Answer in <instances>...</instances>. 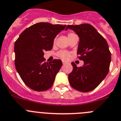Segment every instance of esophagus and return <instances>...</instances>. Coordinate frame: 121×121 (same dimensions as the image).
Segmentation results:
<instances>
[{
	"label": "esophagus",
	"instance_id": "esophagus-1",
	"mask_svg": "<svg viewBox=\"0 0 121 121\" xmlns=\"http://www.w3.org/2000/svg\"><path fill=\"white\" fill-rule=\"evenodd\" d=\"M67 63L66 61H63V65H66Z\"/></svg>",
	"mask_w": 121,
	"mask_h": 121
}]
</instances>
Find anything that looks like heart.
Segmentation results:
<instances>
[{
  "label": "heart",
  "instance_id": "obj_1",
  "mask_svg": "<svg viewBox=\"0 0 121 121\" xmlns=\"http://www.w3.org/2000/svg\"><path fill=\"white\" fill-rule=\"evenodd\" d=\"M75 35H76L74 34V33H68V39L71 38V37H72V36H73ZM57 55L58 56H59L60 58H62V59L63 60H69V58H70V53L68 52H67V51H65V50H61V51H60V52L58 53Z\"/></svg>",
  "mask_w": 121,
  "mask_h": 121
}]
</instances>
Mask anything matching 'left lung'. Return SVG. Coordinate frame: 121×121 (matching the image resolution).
<instances>
[{
	"label": "left lung",
	"mask_w": 121,
	"mask_h": 121,
	"mask_svg": "<svg viewBox=\"0 0 121 121\" xmlns=\"http://www.w3.org/2000/svg\"><path fill=\"white\" fill-rule=\"evenodd\" d=\"M80 38L77 55L84 61L83 66L77 67L73 62V70L68 75L71 86L81 92H89L99 86L108 73L111 53L105 39L93 26L88 24L71 26Z\"/></svg>",
	"instance_id": "8db88e82"
}]
</instances>
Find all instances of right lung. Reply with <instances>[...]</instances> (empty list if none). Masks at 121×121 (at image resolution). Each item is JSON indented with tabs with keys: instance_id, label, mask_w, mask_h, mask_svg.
I'll use <instances>...</instances> for the list:
<instances>
[{
	"instance_id": "right-lung-1",
	"label": "right lung",
	"mask_w": 121,
	"mask_h": 121,
	"mask_svg": "<svg viewBox=\"0 0 121 121\" xmlns=\"http://www.w3.org/2000/svg\"><path fill=\"white\" fill-rule=\"evenodd\" d=\"M66 27L36 23L22 31L16 41V69L24 83L31 90L44 91L53 85L63 63L60 60L45 62L44 52L52 49L55 38Z\"/></svg>"
}]
</instances>
